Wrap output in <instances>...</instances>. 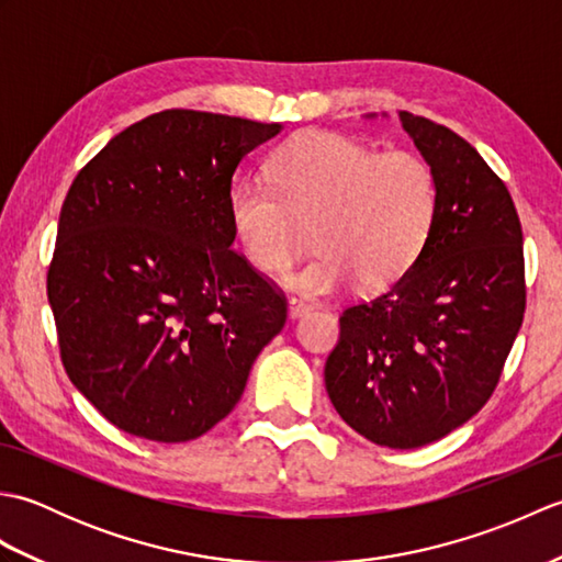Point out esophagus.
I'll return each mask as SVG.
<instances>
[{"instance_id":"esophagus-1","label":"esophagus","mask_w":562,"mask_h":562,"mask_svg":"<svg viewBox=\"0 0 562 562\" xmlns=\"http://www.w3.org/2000/svg\"><path fill=\"white\" fill-rule=\"evenodd\" d=\"M312 308H314V304L302 300V296H292V300H290V314L292 316H304V314L312 312Z\"/></svg>"}]
</instances>
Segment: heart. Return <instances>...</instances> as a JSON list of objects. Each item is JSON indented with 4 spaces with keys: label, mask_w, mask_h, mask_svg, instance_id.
<instances>
[{
    "label": "heart",
    "mask_w": 562,
    "mask_h": 562,
    "mask_svg": "<svg viewBox=\"0 0 562 562\" xmlns=\"http://www.w3.org/2000/svg\"><path fill=\"white\" fill-rule=\"evenodd\" d=\"M268 181L229 193L238 246L260 272H280L312 222L316 256L288 274L296 290L324 294L357 280L384 290L403 278L435 229L439 186L420 154L376 151L340 133L306 130L272 151Z\"/></svg>",
    "instance_id": "obj_1"
}]
</instances>
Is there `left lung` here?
<instances>
[{"mask_svg":"<svg viewBox=\"0 0 562 562\" xmlns=\"http://www.w3.org/2000/svg\"><path fill=\"white\" fill-rule=\"evenodd\" d=\"M401 123L435 169V229L391 288L345 306L326 391L379 447L437 441L493 396L527 308L524 238L507 186L469 142L423 115Z\"/></svg>","mask_w":562,"mask_h":562,"instance_id":"8db88e82","label":"left lung"}]
</instances>
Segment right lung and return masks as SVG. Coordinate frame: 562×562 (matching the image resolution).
Returning <instances> with one entry per match:
<instances>
[{
    "label": "right lung",
    "instance_id": "right-lung-1",
    "mask_svg": "<svg viewBox=\"0 0 562 562\" xmlns=\"http://www.w3.org/2000/svg\"><path fill=\"white\" fill-rule=\"evenodd\" d=\"M278 123L171 109L77 173L47 268L65 372L105 420L188 441L234 411L284 292L232 248V176Z\"/></svg>",
    "mask_w": 562,
    "mask_h": 562
}]
</instances>
